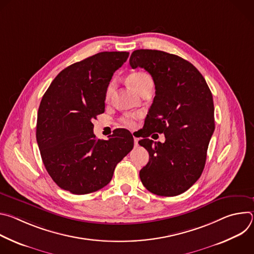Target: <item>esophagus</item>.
Here are the masks:
<instances>
[{"label":"esophagus","instance_id":"esophagus-1","mask_svg":"<svg viewBox=\"0 0 254 254\" xmlns=\"http://www.w3.org/2000/svg\"><path fill=\"white\" fill-rule=\"evenodd\" d=\"M135 135H136V134L133 133V141H134V146L137 147V146H138V137H136Z\"/></svg>","mask_w":254,"mask_h":254}]
</instances>
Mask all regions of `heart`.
I'll list each match as a JSON object with an SVG mask.
<instances>
[{
  "instance_id": "heart-1",
  "label": "heart",
  "mask_w": 254,
  "mask_h": 254,
  "mask_svg": "<svg viewBox=\"0 0 254 254\" xmlns=\"http://www.w3.org/2000/svg\"><path fill=\"white\" fill-rule=\"evenodd\" d=\"M127 82L128 84L138 93H140V91L146 87L148 84L153 83L151 77L144 73V72H133L128 77H127ZM115 88V82L112 81L110 82V84L107 85L106 87V91H105V98L108 99L111 97L113 90ZM136 120H137V116L135 115H127L125 118L122 119V124L128 128H134L136 127Z\"/></svg>"
}]
</instances>
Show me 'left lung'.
<instances>
[{
    "label": "left lung",
    "mask_w": 254,
    "mask_h": 254,
    "mask_svg": "<svg viewBox=\"0 0 254 254\" xmlns=\"http://www.w3.org/2000/svg\"><path fill=\"white\" fill-rule=\"evenodd\" d=\"M131 68L152 75L156 96L144 121L146 136L164 133L165 142L138 141L149 152V163L139 171L142 185L159 196H177L200 178L215 128L214 103L198 69L177 55L139 49L131 53Z\"/></svg>",
    "instance_id": "obj_1"
}]
</instances>
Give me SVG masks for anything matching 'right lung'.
Here are the masks:
<instances>
[{"mask_svg": "<svg viewBox=\"0 0 254 254\" xmlns=\"http://www.w3.org/2000/svg\"><path fill=\"white\" fill-rule=\"evenodd\" d=\"M128 52H100L72 64L54 78L37 116L36 138L54 182L72 194L95 192L111 182L118 165L133 148L125 128L97 139L92 121L104 113L107 85Z\"/></svg>", "mask_w": 254, "mask_h": 254, "instance_id": "1", "label": "right lung"}]
</instances>
